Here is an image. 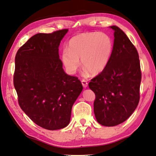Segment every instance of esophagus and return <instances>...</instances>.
Listing matches in <instances>:
<instances>
[{
	"label": "esophagus",
	"instance_id": "esophagus-1",
	"mask_svg": "<svg viewBox=\"0 0 156 156\" xmlns=\"http://www.w3.org/2000/svg\"><path fill=\"white\" fill-rule=\"evenodd\" d=\"M82 82V84H83V87L84 88H86V87H87V86H88V83H87V80H83L81 81Z\"/></svg>",
	"mask_w": 156,
	"mask_h": 156
}]
</instances>
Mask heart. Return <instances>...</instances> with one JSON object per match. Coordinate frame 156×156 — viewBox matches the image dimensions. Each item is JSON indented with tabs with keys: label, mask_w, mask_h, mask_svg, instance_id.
Instances as JSON below:
<instances>
[{
	"label": "heart",
	"mask_w": 156,
	"mask_h": 156,
	"mask_svg": "<svg viewBox=\"0 0 156 156\" xmlns=\"http://www.w3.org/2000/svg\"><path fill=\"white\" fill-rule=\"evenodd\" d=\"M113 41L108 34L103 32H89L78 34L70 39L68 48L62 54L64 66L71 73L80 66L86 73L98 75L106 69L111 57Z\"/></svg>",
	"instance_id": "1"
}]
</instances>
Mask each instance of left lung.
Segmentation results:
<instances>
[{"label": "left lung", "mask_w": 156, "mask_h": 156, "mask_svg": "<svg viewBox=\"0 0 156 156\" xmlns=\"http://www.w3.org/2000/svg\"><path fill=\"white\" fill-rule=\"evenodd\" d=\"M110 61L102 72L91 79L90 89L95 93L93 104L98 122L115 126L132 114L139 102L141 82L138 51L123 31L116 26Z\"/></svg>", "instance_id": "8db88e82"}]
</instances>
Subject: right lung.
<instances>
[{"label":"right lung","mask_w":156,"mask_h":156,"mask_svg":"<svg viewBox=\"0 0 156 156\" xmlns=\"http://www.w3.org/2000/svg\"><path fill=\"white\" fill-rule=\"evenodd\" d=\"M68 29L36 34L15 58L13 85L21 109L37 125L49 130L69 123L73 103L83 90L77 77L64 72L58 55Z\"/></svg>","instance_id":"obj_1"}]
</instances>
